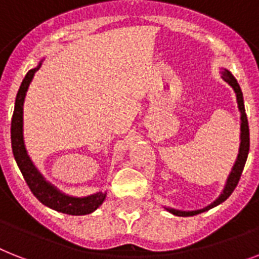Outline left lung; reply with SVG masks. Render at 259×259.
<instances>
[{"label":"left lung","mask_w":259,"mask_h":259,"mask_svg":"<svg viewBox=\"0 0 259 259\" xmlns=\"http://www.w3.org/2000/svg\"><path fill=\"white\" fill-rule=\"evenodd\" d=\"M222 78L228 82L229 85L232 86L234 89L235 94H237V102H238V108L241 110V148H239V154L238 158L235 161V165L233 167L232 173L229 176L228 184H226V188H225L224 193L220 195V198L217 201H214L211 205H209L205 209L195 210V211H180V210H173L169 209L170 213L176 214V215H180V217H190V215H197L199 213H203L206 210L211 209L214 206L220 205L221 202H224L225 199L229 198V195L232 194L234 189L237 188V185L239 182V178H241V174L243 171V167H245L246 159H247V154H249V148H250V133H249V122H247V115H246L245 111V105H243V97L242 92H241V88H239L238 82L234 78V75L230 73V71L225 70Z\"/></svg>","instance_id":"left-lung-1"}]
</instances>
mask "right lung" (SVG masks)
Wrapping results in <instances>:
<instances>
[{"mask_svg":"<svg viewBox=\"0 0 259 259\" xmlns=\"http://www.w3.org/2000/svg\"><path fill=\"white\" fill-rule=\"evenodd\" d=\"M39 66L41 65L27 71L16 97V105H14L12 126H10V138H12V150H13L14 159L24 176L25 182L39 202L50 209L69 214V215H85V214L93 213L94 210L104 202L106 194L97 193L85 198H74V197L62 194L41 177V174L35 170L25 151L24 141H22V105H24V98L29 83Z\"/></svg>","mask_w":259,"mask_h":259,"instance_id":"1","label":"right lung"}]
</instances>
